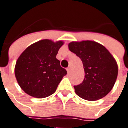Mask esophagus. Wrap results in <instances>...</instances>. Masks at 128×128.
Here are the masks:
<instances>
[{"label":"esophagus","mask_w":128,"mask_h":128,"mask_svg":"<svg viewBox=\"0 0 128 128\" xmlns=\"http://www.w3.org/2000/svg\"><path fill=\"white\" fill-rule=\"evenodd\" d=\"M66 70H67L68 73H70V67H68V68L66 69Z\"/></svg>","instance_id":"34e87169"}]
</instances>
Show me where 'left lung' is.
Masks as SVG:
<instances>
[{
    "mask_svg": "<svg viewBox=\"0 0 128 128\" xmlns=\"http://www.w3.org/2000/svg\"><path fill=\"white\" fill-rule=\"evenodd\" d=\"M69 50L81 59L84 79L74 86L78 96L88 101L101 99L111 91L117 79V62L108 50L94 41L72 42Z\"/></svg>",
    "mask_w": 128,
    "mask_h": 128,
    "instance_id": "left-lung-1",
    "label": "left lung"
}]
</instances>
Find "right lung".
<instances>
[{
    "label": "right lung",
    "mask_w": 128,
    "mask_h": 128,
    "mask_svg": "<svg viewBox=\"0 0 128 128\" xmlns=\"http://www.w3.org/2000/svg\"><path fill=\"white\" fill-rule=\"evenodd\" d=\"M63 44L62 41L42 40L29 46L19 56L15 65V76L27 94L44 98L55 92L67 74L56 58Z\"/></svg>",
    "instance_id": "add662e5"
}]
</instances>
